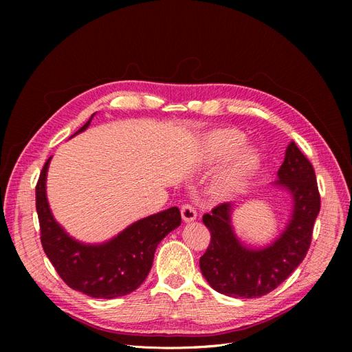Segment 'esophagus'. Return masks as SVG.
Returning <instances> with one entry per match:
<instances>
[{
    "instance_id": "34e87169",
    "label": "esophagus",
    "mask_w": 352,
    "mask_h": 352,
    "mask_svg": "<svg viewBox=\"0 0 352 352\" xmlns=\"http://www.w3.org/2000/svg\"><path fill=\"white\" fill-rule=\"evenodd\" d=\"M180 212H182V219L186 223L194 221L197 219V210L194 208V206H190V204H184L182 207H180Z\"/></svg>"
}]
</instances>
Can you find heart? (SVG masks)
Returning <instances> with one entry per match:
<instances>
[{
	"mask_svg": "<svg viewBox=\"0 0 352 352\" xmlns=\"http://www.w3.org/2000/svg\"><path fill=\"white\" fill-rule=\"evenodd\" d=\"M245 144V135L236 127H221L210 132L202 141V157L208 163H217L228 160L238 153ZM258 157L252 151L238 154L228 168L220 175L212 186V192L219 198L235 195L247 186L254 170L257 168Z\"/></svg>",
	"mask_w": 352,
	"mask_h": 352,
	"instance_id": "obj_1",
	"label": "heart"
}]
</instances>
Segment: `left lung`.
Returning <instances> with one entry per match:
<instances>
[{
    "instance_id": "obj_1",
    "label": "left lung",
    "mask_w": 352,
    "mask_h": 352,
    "mask_svg": "<svg viewBox=\"0 0 352 352\" xmlns=\"http://www.w3.org/2000/svg\"><path fill=\"white\" fill-rule=\"evenodd\" d=\"M276 184L294 198L292 219L279 239L267 248L251 250L236 239L230 225L232 204L223 202L202 216L211 241L199 269L212 289L235 298H258L276 289L301 264L310 248L320 194L313 164L291 142Z\"/></svg>"
}]
</instances>
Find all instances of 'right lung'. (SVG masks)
I'll use <instances>...</instances> for the list:
<instances>
[{
    "label": "right lung",
    "mask_w": 352,
    "mask_h": 352,
    "mask_svg": "<svg viewBox=\"0 0 352 352\" xmlns=\"http://www.w3.org/2000/svg\"><path fill=\"white\" fill-rule=\"evenodd\" d=\"M89 123L91 119L76 133ZM50 160L42 167L35 192L41 243L56 272L72 289L92 298L111 300L133 292L150 273L160 241L180 226L179 208L138 220L107 243H80L57 225L50 211L45 195Z\"/></svg>",
    "instance_id": "right-lung-1"
}]
</instances>
